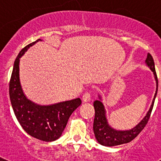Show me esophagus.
Instances as JSON below:
<instances>
[{"label":"esophagus","instance_id":"34e87169","mask_svg":"<svg viewBox=\"0 0 161 161\" xmlns=\"http://www.w3.org/2000/svg\"><path fill=\"white\" fill-rule=\"evenodd\" d=\"M82 99H83L84 102H89V100L91 99V93L90 92H89V91H87V92H85V93H84L83 97H82Z\"/></svg>","mask_w":161,"mask_h":161}]
</instances>
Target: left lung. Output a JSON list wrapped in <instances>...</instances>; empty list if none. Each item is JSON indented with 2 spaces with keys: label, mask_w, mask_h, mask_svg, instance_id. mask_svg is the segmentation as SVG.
Returning a JSON list of instances; mask_svg holds the SVG:
<instances>
[{
  "label": "left lung",
  "mask_w": 161,
  "mask_h": 161,
  "mask_svg": "<svg viewBox=\"0 0 161 161\" xmlns=\"http://www.w3.org/2000/svg\"><path fill=\"white\" fill-rule=\"evenodd\" d=\"M146 64L154 73L155 79L156 80V91L150 109L148 110L146 116L143 118V120L136 127H134L133 129L129 130H116L111 128L109 126L107 120H106V110H105L103 104L102 103L101 101L98 100L93 102V106H94L95 109L93 132H94L97 140L100 144L107 146V147H111V146H116V145L129 143L131 140H133L147 125V122L150 119L152 110H153V106H154L155 98H156L157 90H158V80H157V75H156V69H155L154 60H153V56L151 55L150 53L147 54V55Z\"/></svg>",
  "instance_id": "left-lung-1"
}]
</instances>
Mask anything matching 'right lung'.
Returning a JSON list of instances; mask_svg holds the SVG:
<instances>
[{"mask_svg":"<svg viewBox=\"0 0 161 161\" xmlns=\"http://www.w3.org/2000/svg\"><path fill=\"white\" fill-rule=\"evenodd\" d=\"M39 40L25 46L14 61L9 80V98L15 116L24 130L32 137L52 142L60 137L70 115L81 104V100L76 98L51 106H39L25 97L19 80L20 58Z\"/></svg>","mask_w":161,"mask_h":161,"instance_id":"1","label":"right lung"}]
</instances>
